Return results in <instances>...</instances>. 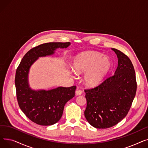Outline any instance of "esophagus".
I'll return each mask as SVG.
<instances>
[{
    "mask_svg": "<svg viewBox=\"0 0 148 148\" xmlns=\"http://www.w3.org/2000/svg\"><path fill=\"white\" fill-rule=\"evenodd\" d=\"M82 94V91L80 89L77 88V89H76V91H75V94H76V95H80Z\"/></svg>",
    "mask_w": 148,
    "mask_h": 148,
    "instance_id": "1",
    "label": "esophagus"
}]
</instances>
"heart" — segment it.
I'll list each match as a JSON object with an SVG mask.
<instances>
[{"label":"heart","mask_w":148,"mask_h":148,"mask_svg":"<svg viewBox=\"0 0 148 148\" xmlns=\"http://www.w3.org/2000/svg\"><path fill=\"white\" fill-rule=\"evenodd\" d=\"M110 68V62L101 54L90 52L79 56L74 62L73 69L77 74L88 71L84 77L86 84L95 86L102 82Z\"/></svg>","instance_id":"1"}]
</instances>
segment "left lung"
Wrapping results in <instances>:
<instances>
[{
    "instance_id": "left-lung-1",
    "label": "left lung",
    "mask_w": 148,
    "mask_h": 148,
    "mask_svg": "<svg viewBox=\"0 0 148 148\" xmlns=\"http://www.w3.org/2000/svg\"><path fill=\"white\" fill-rule=\"evenodd\" d=\"M112 50L118 58L114 74L98 86L84 89L87 101L85 118L99 129L114 126L125 118L136 94V74L131 60L120 50Z\"/></svg>"
}]
</instances>
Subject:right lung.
Wrapping results in <instances>:
<instances>
[{
    "label": "right lung",
    "instance_id": "add662e5",
    "mask_svg": "<svg viewBox=\"0 0 148 148\" xmlns=\"http://www.w3.org/2000/svg\"><path fill=\"white\" fill-rule=\"evenodd\" d=\"M69 42H51L39 45L23 56L15 73V84L18 106L27 117L40 125H51L61 118L65 104L75 95V86L50 90H32L27 75L30 66L38 57L51 55L57 48H66Z\"/></svg>",
    "mask_w": 148,
    "mask_h": 148
}]
</instances>
